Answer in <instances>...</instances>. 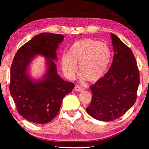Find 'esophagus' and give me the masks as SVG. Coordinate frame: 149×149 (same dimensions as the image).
I'll return each mask as SVG.
<instances>
[{
	"label": "esophagus",
	"instance_id": "1",
	"mask_svg": "<svg viewBox=\"0 0 149 149\" xmlns=\"http://www.w3.org/2000/svg\"><path fill=\"white\" fill-rule=\"evenodd\" d=\"M75 90L77 91H79V92H81V91H83L84 90V88L80 86H79V85H76V86H75Z\"/></svg>",
	"mask_w": 149,
	"mask_h": 149
}]
</instances>
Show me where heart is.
<instances>
[{"label":"heart","mask_w":149,"mask_h":149,"mask_svg":"<svg viewBox=\"0 0 149 149\" xmlns=\"http://www.w3.org/2000/svg\"><path fill=\"white\" fill-rule=\"evenodd\" d=\"M111 59L109 47L105 43L92 39L77 40L72 44L66 56L61 58L63 71L69 77L77 71L79 64L80 74L90 83L102 79L109 68Z\"/></svg>","instance_id":"b5f03b06"}]
</instances>
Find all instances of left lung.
<instances>
[{
  "label": "left lung",
  "mask_w": 149,
  "mask_h": 149,
  "mask_svg": "<svg viewBox=\"0 0 149 149\" xmlns=\"http://www.w3.org/2000/svg\"><path fill=\"white\" fill-rule=\"evenodd\" d=\"M115 54L104 76L90 88L92 99L86 111L104 122L119 118L134 105L140 84V72L132 50L111 34Z\"/></svg>",
  "instance_id": "obj_1"
}]
</instances>
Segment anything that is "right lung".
I'll list each match as a JSON object with an SVG mask.
<instances>
[{
  "label": "right lung",
  "instance_id": "right-lung-1",
  "mask_svg": "<svg viewBox=\"0 0 149 149\" xmlns=\"http://www.w3.org/2000/svg\"><path fill=\"white\" fill-rule=\"evenodd\" d=\"M64 38L50 33L38 34L18 50L13 60L9 91L18 113L28 121L40 124L50 122L58 115L63 98L75 87L74 83L57 74L53 61ZM36 54L48 59V69L43 79L34 83L26 74V70Z\"/></svg>",
  "mask_w": 149,
  "mask_h": 149
}]
</instances>
